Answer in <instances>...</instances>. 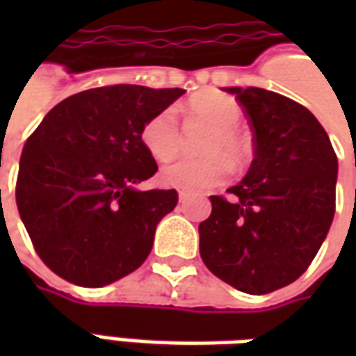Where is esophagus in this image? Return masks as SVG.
I'll return each instance as SVG.
<instances>
[{
    "mask_svg": "<svg viewBox=\"0 0 356 356\" xmlns=\"http://www.w3.org/2000/svg\"><path fill=\"white\" fill-rule=\"evenodd\" d=\"M186 198H188V194L183 193V191H181V193H179V200H181V202H185Z\"/></svg>",
    "mask_w": 356,
    "mask_h": 356,
    "instance_id": "1",
    "label": "esophagus"
}]
</instances>
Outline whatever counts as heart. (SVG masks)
Segmentation results:
<instances>
[{
    "mask_svg": "<svg viewBox=\"0 0 356 356\" xmlns=\"http://www.w3.org/2000/svg\"><path fill=\"white\" fill-rule=\"evenodd\" d=\"M191 122L208 125L202 137V158L179 160L160 171L162 185L186 193H206L223 185L231 175V162L244 165L250 160L252 147L236 125L242 120V108L232 97L221 93H198L186 102ZM140 140L156 162H170L179 154L181 129L173 110H162L140 129Z\"/></svg>",
    "mask_w": 356,
    "mask_h": 356,
    "instance_id": "b5f03b06",
    "label": "heart"
}]
</instances>
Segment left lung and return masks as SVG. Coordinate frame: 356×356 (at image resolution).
I'll return each mask as SVG.
<instances>
[{
  "mask_svg": "<svg viewBox=\"0 0 356 356\" xmlns=\"http://www.w3.org/2000/svg\"><path fill=\"white\" fill-rule=\"evenodd\" d=\"M244 106L254 131V160L231 186V200L209 196L200 255L223 282L268 293L303 275L336 211L337 158L321 122L284 95L225 88Z\"/></svg>",
  "mask_w": 356,
  "mask_h": 356,
  "instance_id": "1",
  "label": "left lung"
}]
</instances>
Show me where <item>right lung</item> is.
<instances>
[{"label": "right lung", "instance_id": "obj_1", "mask_svg": "<svg viewBox=\"0 0 356 356\" xmlns=\"http://www.w3.org/2000/svg\"><path fill=\"white\" fill-rule=\"evenodd\" d=\"M185 89L108 86L68 97L24 145L17 206L35 252L68 282L101 288L139 268L177 193L137 191L158 171L140 140Z\"/></svg>", "mask_w": 356, "mask_h": 356}]
</instances>
